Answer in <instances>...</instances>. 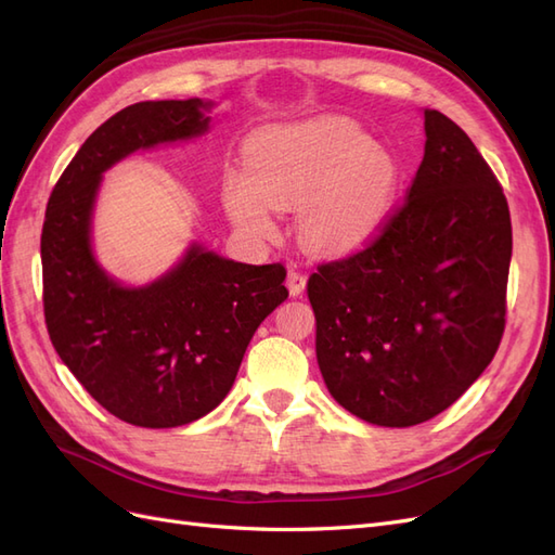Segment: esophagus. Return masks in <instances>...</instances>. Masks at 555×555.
Segmentation results:
<instances>
[{
	"label": "esophagus",
	"mask_w": 555,
	"mask_h": 555,
	"mask_svg": "<svg viewBox=\"0 0 555 555\" xmlns=\"http://www.w3.org/2000/svg\"><path fill=\"white\" fill-rule=\"evenodd\" d=\"M286 286H288V291H291V295L293 297H297V295H302L305 293V288H307V276L305 274H299V272H288V279H286Z\"/></svg>",
	"instance_id": "34e87169"
}]
</instances>
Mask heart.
Here are the masks:
<instances>
[{
  "label": "heart",
  "instance_id": "obj_1",
  "mask_svg": "<svg viewBox=\"0 0 555 555\" xmlns=\"http://www.w3.org/2000/svg\"><path fill=\"white\" fill-rule=\"evenodd\" d=\"M400 185L392 153L344 118L264 130L246 149V171L225 179L232 223L256 240L276 234V209L299 207L307 246L348 253L384 228Z\"/></svg>",
  "mask_w": 555,
  "mask_h": 555
}]
</instances>
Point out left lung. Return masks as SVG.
I'll use <instances>...</instances> for the list:
<instances>
[{"label":"left lung","mask_w":555,"mask_h":555,"mask_svg":"<svg viewBox=\"0 0 555 555\" xmlns=\"http://www.w3.org/2000/svg\"><path fill=\"white\" fill-rule=\"evenodd\" d=\"M425 151L404 207L356 256L321 264L307 295L323 382L346 411L409 427L449 409L504 332L512 218L472 139L423 108Z\"/></svg>","instance_id":"left-lung-1"}]
</instances>
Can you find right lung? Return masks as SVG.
I'll list each match as a JSON object with an SVG mask.
<instances>
[{
    "label": "right lung",
    "instance_id": "right-lung-1",
    "mask_svg": "<svg viewBox=\"0 0 555 555\" xmlns=\"http://www.w3.org/2000/svg\"><path fill=\"white\" fill-rule=\"evenodd\" d=\"M211 100L139 102L94 130L62 173L41 232L43 313L60 360L116 418L179 427L230 392L246 346L288 297L283 264H246L193 242L165 274L128 286L94 256L104 171L137 151L209 132Z\"/></svg>",
    "mask_w": 555,
    "mask_h": 555
}]
</instances>
